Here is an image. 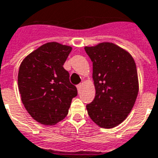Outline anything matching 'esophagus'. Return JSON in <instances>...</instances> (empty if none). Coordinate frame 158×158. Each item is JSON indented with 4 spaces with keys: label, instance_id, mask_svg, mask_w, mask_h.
Here are the masks:
<instances>
[{
    "label": "esophagus",
    "instance_id": "esophagus-1",
    "mask_svg": "<svg viewBox=\"0 0 158 158\" xmlns=\"http://www.w3.org/2000/svg\"><path fill=\"white\" fill-rule=\"evenodd\" d=\"M82 84H79V85H77V89H78V90H79V92L80 91V89H81V88H82Z\"/></svg>",
    "mask_w": 158,
    "mask_h": 158
}]
</instances>
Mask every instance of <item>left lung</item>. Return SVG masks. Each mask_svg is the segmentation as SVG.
<instances>
[{
  "mask_svg": "<svg viewBox=\"0 0 158 158\" xmlns=\"http://www.w3.org/2000/svg\"><path fill=\"white\" fill-rule=\"evenodd\" d=\"M93 64L96 96L86 106L89 118L103 129H113L131 112L139 92V79L133 56L112 42L85 46Z\"/></svg>",
  "mask_w": 158,
  "mask_h": 158,
  "instance_id": "1",
  "label": "left lung"
}]
</instances>
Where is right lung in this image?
Masks as SVG:
<instances>
[{
    "label": "right lung",
    "instance_id": "1",
    "mask_svg": "<svg viewBox=\"0 0 158 158\" xmlns=\"http://www.w3.org/2000/svg\"><path fill=\"white\" fill-rule=\"evenodd\" d=\"M71 51L69 45L48 42L29 53L20 64L18 85L22 102L29 115L43 125L62 121L78 94L63 68Z\"/></svg>",
    "mask_w": 158,
    "mask_h": 158
}]
</instances>
